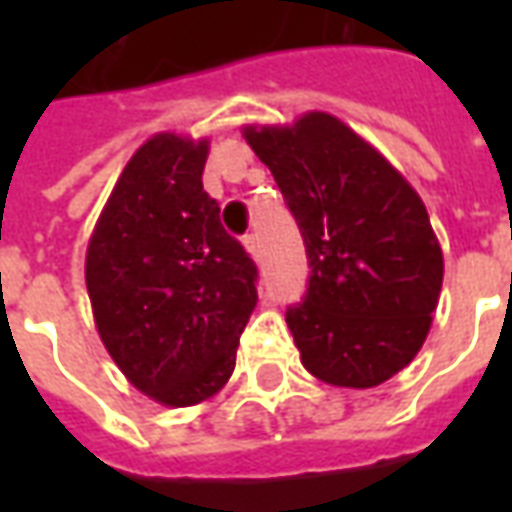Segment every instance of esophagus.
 <instances>
[{"instance_id": "1", "label": "esophagus", "mask_w": 512, "mask_h": 512, "mask_svg": "<svg viewBox=\"0 0 512 512\" xmlns=\"http://www.w3.org/2000/svg\"><path fill=\"white\" fill-rule=\"evenodd\" d=\"M244 249L249 252V257L260 255V241H257V235H244Z\"/></svg>"}]
</instances>
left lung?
I'll use <instances>...</instances> for the list:
<instances>
[{
    "label": "left lung",
    "instance_id": "8db88e82",
    "mask_svg": "<svg viewBox=\"0 0 512 512\" xmlns=\"http://www.w3.org/2000/svg\"><path fill=\"white\" fill-rule=\"evenodd\" d=\"M241 134L271 169L304 235L310 288L285 321L323 384L370 389L419 354L444 255L425 202L376 147L329 112Z\"/></svg>",
    "mask_w": 512,
    "mask_h": 512
}]
</instances>
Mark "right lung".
Wrapping results in <instances>:
<instances>
[{
    "instance_id": "add662e5",
    "label": "right lung",
    "mask_w": 512,
    "mask_h": 512,
    "mask_svg": "<svg viewBox=\"0 0 512 512\" xmlns=\"http://www.w3.org/2000/svg\"><path fill=\"white\" fill-rule=\"evenodd\" d=\"M211 139L161 131L128 158L87 244L101 343L167 408L197 406L235 370L257 304V268L202 191Z\"/></svg>"
}]
</instances>
